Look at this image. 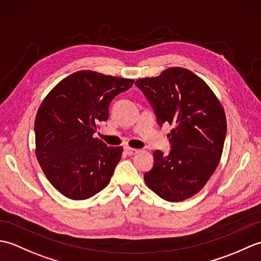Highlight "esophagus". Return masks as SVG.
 I'll use <instances>...</instances> for the list:
<instances>
[{"label": "esophagus", "mask_w": 261, "mask_h": 261, "mask_svg": "<svg viewBox=\"0 0 261 261\" xmlns=\"http://www.w3.org/2000/svg\"><path fill=\"white\" fill-rule=\"evenodd\" d=\"M124 151L126 152V154H129V156H134V154H137L138 152H139L138 149H134L130 147H124Z\"/></svg>", "instance_id": "esophagus-1"}]
</instances>
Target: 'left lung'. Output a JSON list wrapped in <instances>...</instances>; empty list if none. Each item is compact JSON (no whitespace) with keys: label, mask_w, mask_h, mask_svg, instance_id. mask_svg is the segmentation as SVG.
I'll list each match as a JSON object with an SVG mask.
<instances>
[{"label":"left lung","mask_w":261,"mask_h":261,"mask_svg":"<svg viewBox=\"0 0 261 261\" xmlns=\"http://www.w3.org/2000/svg\"><path fill=\"white\" fill-rule=\"evenodd\" d=\"M136 85L152 107L157 123L174 126L167 136L169 153L154 151L152 168L143 178L166 201H184L202 190L220 163L224 110L206 83L185 68H168Z\"/></svg>","instance_id":"obj_1"}]
</instances>
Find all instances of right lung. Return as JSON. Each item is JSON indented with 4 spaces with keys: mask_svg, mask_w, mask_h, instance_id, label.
Wrapping results in <instances>:
<instances>
[{
    "mask_svg": "<svg viewBox=\"0 0 261 261\" xmlns=\"http://www.w3.org/2000/svg\"><path fill=\"white\" fill-rule=\"evenodd\" d=\"M134 82L81 70L43 99L35 121L36 156L64 196L86 199L108 186L123 148L108 147L93 135L98 122L109 119L111 101Z\"/></svg>",
    "mask_w": 261,
    "mask_h": 261,
    "instance_id": "1",
    "label": "right lung"
}]
</instances>
